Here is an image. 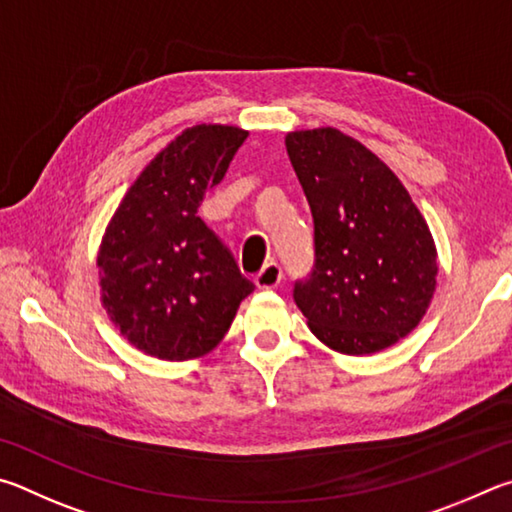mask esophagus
<instances>
[{"label": "esophagus", "mask_w": 512, "mask_h": 512, "mask_svg": "<svg viewBox=\"0 0 512 512\" xmlns=\"http://www.w3.org/2000/svg\"><path fill=\"white\" fill-rule=\"evenodd\" d=\"M283 281V270L279 263H267L256 276V288L258 290H274L279 288Z\"/></svg>", "instance_id": "esophagus-1"}]
</instances>
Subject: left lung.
<instances>
[{"mask_svg":"<svg viewBox=\"0 0 512 512\" xmlns=\"http://www.w3.org/2000/svg\"><path fill=\"white\" fill-rule=\"evenodd\" d=\"M315 220V270L294 301L319 342L371 355L414 330L436 292V245L396 173L335 128L288 132Z\"/></svg>","mask_w":512,"mask_h":512,"instance_id":"1","label":"left lung"}]
</instances>
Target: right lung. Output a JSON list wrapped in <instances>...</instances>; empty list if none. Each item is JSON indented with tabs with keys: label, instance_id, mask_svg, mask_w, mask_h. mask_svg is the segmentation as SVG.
<instances>
[{
	"label": "right lung",
	"instance_id": "right-lung-1",
	"mask_svg": "<svg viewBox=\"0 0 512 512\" xmlns=\"http://www.w3.org/2000/svg\"><path fill=\"white\" fill-rule=\"evenodd\" d=\"M245 139L236 125L186 128L141 170L107 224L96 258L101 301L141 353L168 362L206 355L254 292L197 215Z\"/></svg>",
	"mask_w": 512,
	"mask_h": 512
}]
</instances>
